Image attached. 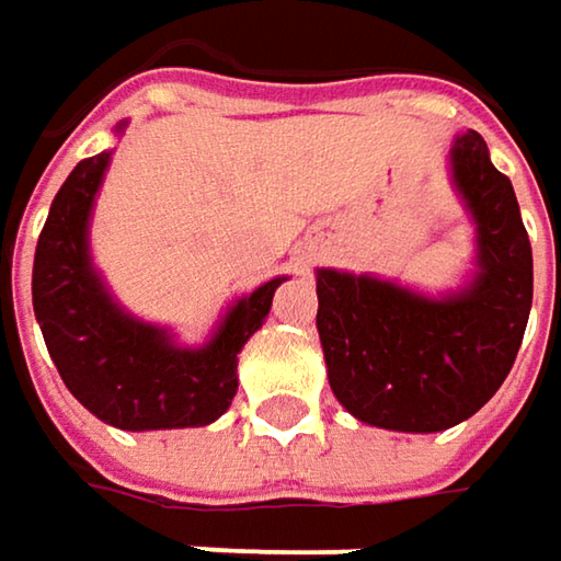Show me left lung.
I'll list each match as a JSON object with an SVG mask.
<instances>
[{
    "label": "left lung",
    "mask_w": 561,
    "mask_h": 561,
    "mask_svg": "<svg viewBox=\"0 0 561 561\" xmlns=\"http://www.w3.org/2000/svg\"><path fill=\"white\" fill-rule=\"evenodd\" d=\"M449 179L476 228L462 285L427 295L373 273H314L328 382L369 427L439 433L469 421L507 379L527 331L530 237L479 130L453 137Z\"/></svg>",
    "instance_id": "8db88e82"
}]
</instances>
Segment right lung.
I'll list each match as a JSON object with an SVG mask.
<instances>
[{
    "label": "right lung",
    "mask_w": 561,
    "mask_h": 561,
    "mask_svg": "<svg viewBox=\"0 0 561 561\" xmlns=\"http://www.w3.org/2000/svg\"><path fill=\"white\" fill-rule=\"evenodd\" d=\"M125 134V122L115 128ZM115 150L77 163L37 237L31 301L47 353L79 404L118 431H179L218 421L237 394V353L263 328L288 276L256 285L218 318L205 343L185 346L112 295L95 270L89 225Z\"/></svg>",
    "instance_id": "add662e5"
}]
</instances>
